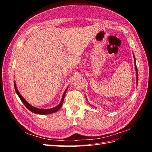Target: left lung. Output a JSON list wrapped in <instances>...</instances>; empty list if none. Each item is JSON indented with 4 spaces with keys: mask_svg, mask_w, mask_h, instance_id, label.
<instances>
[{
    "mask_svg": "<svg viewBox=\"0 0 152 152\" xmlns=\"http://www.w3.org/2000/svg\"><path fill=\"white\" fill-rule=\"evenodd\" d=\"M134 65H135V69L136 70V84L137 85V83H138V72H137V68L136 65V59H135V56H134Z\"/></svg>",
    "mask_w": 152,
    "mask_h": 152,
    "instance_id": "1",
    "label": "left lung"
}]
</instances>
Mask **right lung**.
Returning a JSON list of instances; mask_svg holds the SVG:
<instances>
[{
  "instance_id": "1",
  "label": "right lung",
  "mask_w": 152,
  "mask_h": 152,
  "mask_svg": "<svg viewBox=\"0 0 152 152\" xmlns=\"http://www.w3.org/2000/svg\"><path fill=\"white\" fill-rule=\"evenodd\" d=\"M14 85H15V91L16 92L17 94L18 95V96H19V98H20V99L21 100V102L23 103V104H25V107L28 108L29 110H30V111L31 112H34V113H37V114H41V115H47V114H50V113H54L57 112L58 110H59V109L61 108V107H62V104L63 103V101H64V98H65V93L66 92V90L67 89L65 90V93H64L63 95V97H62V99H61V101L60 103H59L57 107H55L53 108H50V109H39V108H37L34 107H33V106H31V104H30L28 102H26V101L22 97V96L20 94L19 91H18L17 87H16V83L15 82H14Z\"/></svg>"
}]
</instances>
